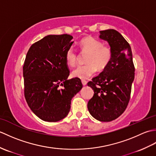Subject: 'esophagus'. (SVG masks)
<instances>
[{
  "label": "esophagus",
  "instance_id": "1",
  "mask_svg": "<svg viewBox=\"0 0 156 156\" xmlns=\"http://www.w3.org/2000/svg\"><path fill=\"white\" fill-rule=\"evenodd\" d=\"M82 84H83V86H86L87 84V82L86 80H82Z\"/></svg>",
  "mask_w": 156,
  "mask_h": 156
}]
</instances>
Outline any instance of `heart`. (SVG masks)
<instances>
[{
    "instance_id": "b5f03b06",
    "label": "heart",
    "mask_w": 156,
    "mask_h": 156,
    "mask_svg": "<svg viewBox=\"0 0 156 156\" xmlns=\"http://www.w3.org/2000/svg\"><path fill=\"white\" fill-rule=\"evenodd\" d=\"M80 51L82 54H88L86 63L87 65L80 66L72 72V76L74 78L82 80L90 77L98 69L103 70L110 63L112 53L111 48L104 45L100 41L92 37H84L80 41ZM66 62L70 66H74L77 64L78 55L73 48H69L66 53Z\"/></svg>"
}]
</instances>
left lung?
Listing matches in <instances>:
<instances>
[{"label": "left lung", "mask_w": 156, "mask_h": 156, "mask_svg": "<svg viewBox=\"0 0 156 156\" xmlns=\"http://www.w3.org/2000/svg\"><path fill=\"white\" fill-rule=\"evenodd\" d=\"M99 38L107 41L112 55L109 64L88 86L94 95L88 102L90 115L98 121L115 120L127 108L135 78V67L130 45L115 29L101 31Z\"/></svg>", "instance_id": "left-lung-1"}]
</instances>
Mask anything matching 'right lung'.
<instances>
[{
    "instance_id": "obj_1",
    "label": "right lung",
    "mask_w": 156,
    "mask_h": 156,
    "mask_svg": "<svg viewBox=\"0 0 156 156\" xmlns=\"http://www.w3.org/2000/svg\"><path fill=\"white\" fill-rule=\"evenodd\" d=\"M73 37L49 35L33 44L23 65L25 97L33 112L41 120L57 122L70 110L71 100L82 88L80 78L68 80L66 53Z\"/></svg>"
}]
</instances>
